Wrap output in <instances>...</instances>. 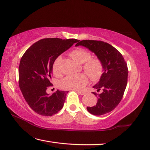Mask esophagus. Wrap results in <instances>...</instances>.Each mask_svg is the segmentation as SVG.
I'll return each mask as SVG.
<instances>
[{"label": "esophagus", "instance_id": "esophagus-1", "mask_svg": "<svg viewBox=\"0 0 150 150\" xmlns=\"http://www.w3.org/2000/svg\"><path fill=\"white\" fill-rule=\"evenodd\" d=\"M77 93L79 94V95H83L86 94V93L84 91H78Z\"/></svg>", "mask_w": 150, "mask_h": 150}]
</instances>
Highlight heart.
Instances as JSON below:
<instances>
[{
    "label": "heart",
    "instance_id": "b5f03b06",
    "mask_svg": "<svg viewBox=\"0 0 150 150\" xmlns=\"http://www.w3.org/2000/svg\"><path fill=\"white\" fill-rule=\"evenodd\" d=\"M70 55L76 61L81 64H83V71L92 81H98L103 73V64L99 59L91 58V53L82 48H77L71 51ZM61 59L62 57L59 55L55 59L52 66V71L55 75H58L60 73L59 64ZM88 77L86 74L70 75L61 81L59 82V87L63 89L82 90L88 84Z\"/></svg>",
    "mask_w": 150,
    "mask_h": 150
}]
</instances>
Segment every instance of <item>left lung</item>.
Returning a JSON list of instances; mask_svg holds the SVG:
<instances>
[{
    "mask_svg": "<svg viewBox=\"0 0 150 150\" xmlns=\"http://www.w3.org/2000/svg\"><path fill=\"white\" fill-rule=\"evenodd\" d=\"M83 46L91 51L102 61L103 73L99 82L93 88L98 98L95 105L88 107L89 113L101 116L116 108L123 98L128 78L127 64L120 52L110 44L102 41H79L76 47Z\"/></svg>",
    "mask_w": 150,
    "mask_h": 150,
    "instance_id": "obj_1",
    "label": "left lung"
}]
</instances>
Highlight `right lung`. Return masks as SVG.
<instances>
[{"instance_id":"1","label":"right lung","mask_w":150,"mask_h":150,"mask_svg":"<svg viewBox=\"0 0 150 150\" xmlns=\"http://www.w3.org/2000/svg\"><path fill=\"white\" fill-rule=\"evenodd\" d=\"M78 41L76 39L45 38L30 46L21 58L18 68L20 89L28 105L37 114L51 116L63 107L68 91L57 89L48 95L46 91L52 86L55 60Z\"/></svg>"}]
</instances>
